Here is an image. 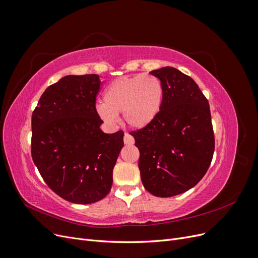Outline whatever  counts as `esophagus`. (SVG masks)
I'll use <instances>...</instances> for the list:
<instances>
[{"mask_svg": "<svg viewBox=\"0 0 258 258\" xmlns=\"http://www.w3.org/2000/svg\"><path fill=\"white\" fill-rule=\"evenodd\" d=\"M123 142H124V144H127V145H132L135 143V139H134V137L132 136H130L129 134H124V136H123Z\"/></svg>", "mask_w": 258, "mask_h": 258, "instance_id": "esophagus-1", "label": "esophagus"}]
</instances>
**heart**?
Instances as JSON below:
<instances>
[{"mask_svg": "<svg viewBox=\"0 0 258 258\" xmlns=\"http://www.w3.org/2000/svg\"><path fill=\"white\" fill-rule=\"evenodd\" d=\"M163 86L158 77L138 74L113 81L104 91L103 104L97 110L106 122L116 121L122 113L128 126L142 129L158 116L163 104Z\"/></svg>", "mask_w": 258, "mask_h": 258, "instance_id": "heart-1", "label": "heart"}]
</instances>
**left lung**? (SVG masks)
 I'll return each mask as SVG.
<instances>
[{
	"label": "left lung",
	"instance_id": "obj_1",
	"mask_svg": "<svg viewBox=\"0 0 258 258\" xmlns=\"http://www.w3.org/2000/svg\"><path fill=\"white\" fill-rule=\"evenodd\" d=\"M163 86V104L153 122L131 131L140 151L139 169L147 191L156 197L185 192L205 176L215 140L207 98L177 69L154 70Z\"/></svg>",
	"mask_w": 258,
	"mask_h": 258
}]
</instances>
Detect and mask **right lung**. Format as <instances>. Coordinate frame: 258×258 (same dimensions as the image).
Segmentation results:
<instances>
[{
	"instance_id": "add662e5",
	"label": "right lung",
	"mask_w": 258,
	"mask_h": 258,
	"mask_svg": "<svg viewBox=\"0 0 258 258\" xmlns=\"http://www.w3.org/2000/svg\"><path fill=\"white\" fill-rule=\"evenodd\" d=\"M97 74L68 75L44 91L32 114L31 155L45 183L73 204L103 199L123 146V131L104 134Z\"/></svg>"
}]
</instances>
